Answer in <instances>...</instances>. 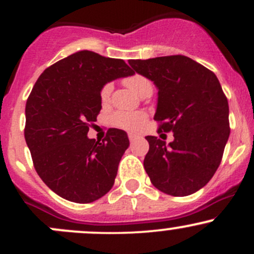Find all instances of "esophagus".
Returning a JSON list of instances; mask_svg holds the SVG:
<instances>
[{
    "label": "esophagus",
    "mask_w": 254,
    "mask_h": 254,
    "mask_svg": "<svg viewBox=\"0 0 254 254\" xmlns=\"http://www.w3.org/2000/svg\"><path fill=\"white\" fill-rule=\"evenodd\" d=\"M127 137H129V139H130V142H133V141H136L137 138H138V136L137 135H135V133H127Z\"/></svg>",
    "instance_id": "esophagus-1"
}]
</instances>
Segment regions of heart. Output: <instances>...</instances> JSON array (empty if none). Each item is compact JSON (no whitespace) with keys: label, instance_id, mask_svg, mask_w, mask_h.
I'll list each match as a JSON object with an SVG mask.
<instances>
[{"label":"heart","instance_id":"1","mask_svg":"<svg viewBox=\"0 0 254 254\" xmlns=\"http://www.w3.org/2000/svg\"><path fill=\"white\" fill-rule=\"evenodd\" d=\"M125 84L135 90L137 94L144 97L145 94H151L153 92V83L149 78L143 75L133 74L125 78ZM113 83L107 82L100 90V100L104 105L109 104L112 97ZM148 116L142 111H117L111 117V123L115 127L127 131H138L144 127Z\"/></svg>","mask_w":254,"mask_h":254}]
</instances>
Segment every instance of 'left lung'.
I'll use <instances>...</instances> for the list:
<instances>
[{
    "instance_id": "8db88e82",
    "label": "left lung",
    "mask_w": 254,
    "mask_h": 254,
    "mask_svg": "<svg viewBox=\"0 0 254 254\" xmlns=\"http://www.w3.org/2000/svg\"><path fill=\"white\" fill-rule=\"evenodd\" d=\"M129 64L159 89L157 132L174 136L170 144L145 137L149 150L143 165L151 184L174 197L194 193L216 172L230 132L228 100L216 75L183 55Z\"/></svg>"
}]
</instances>
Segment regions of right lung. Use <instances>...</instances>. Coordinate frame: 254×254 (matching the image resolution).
I'll list each match as a JSON object with an SVG mask.
<instances>
[{"instance_id":"obj_1","label":"right lung","mask_w":254,"mask_h":254,"mask_svg":"<svg viewBox=\"0 0 254 254\" xmlns=\"http://www.w3.org/2000/svg\"><path fill=\"white\" fill-rule=\"evenodd\" d=\"M133 74L123 60L83 50L38 77L26 103L25 139L38 176L58 196L86 204L112 189L127 132L109 129L101 142L87 133L100 113L104 84Z\"/></svg>"}]
</instances>
